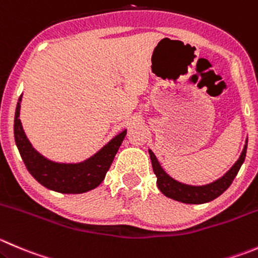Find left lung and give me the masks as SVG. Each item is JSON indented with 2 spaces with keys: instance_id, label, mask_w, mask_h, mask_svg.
I'll return each mask as SVG.
<instances>
[{
  "instance_id": "8db88e82",
  "label": "left lung",
  "mask_w": 258,
  "mask_h": 258,
  "mask_svg": "<svg viewBox=\"0 0 258 258\" xmlns=\"http://www.w3.org/2000/svg\"><path fill=\"white\" fill-rule=\"evenodd\" d=\"M246 151L247 141L243 147V151H242L241 156L237 160L236 164L221 179L216 180V181L211 182V184L203 185V186H192V185L181 184V182L174 180L162 170L159 161H157L156 156H155L151 150H149V154L152 162V169H154L155 175L157 177V186H159L160 191L164 196H166L167 198L174 199V201L181 202V203L203 204L218 198L221 194H223L231 186L232 181L234 180L236 175L238 174L239 169H241L242 164H243L244 159H246Z\"/></svg>"
}]
</instances>
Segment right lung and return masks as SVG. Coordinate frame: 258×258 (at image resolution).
Wrapping results in <instances>:
<instances>
[{"instance_id":"add662e5","label":"right lung","mask_w":258,"mask_h":258,"mask_svg":"<svg viewBox=\"0 0 258 258\" xmlns=\"http://www.w3.org/2000/svg\"><path fill=\"white\" fill-rule=\"evenodd\" d=\"M20 96L15 112V142L30 174L50 190L64 194H81L98 186L103 181L124 136L126 130L112 139L94 156L79 164H59L40 155L27 140L20 121Z\"/></svg>"}]
</instances>
